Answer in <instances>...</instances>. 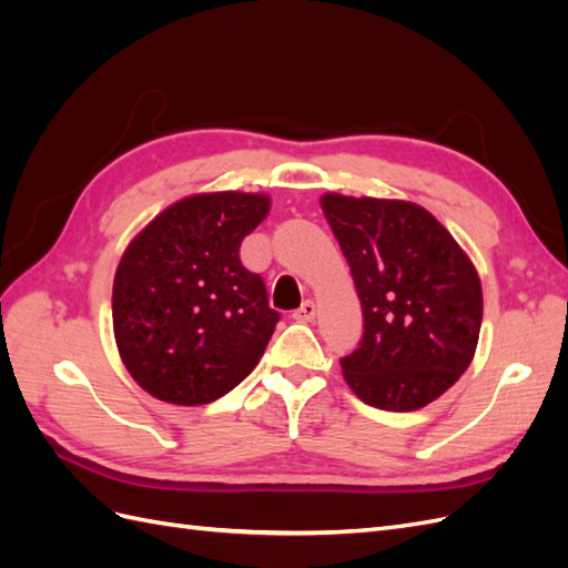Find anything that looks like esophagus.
<instances>
[{
    "instance_id": "obj_1",
    "label": "esophagus",
    "mask_w": 568,
    "mask_h": 568,
    "mask_svg": "<svg viewBox=\"0 0 568 568\" xmlns=\"http://www.w3.org/2000/svg\"><path fill=\"white\" fill-rule=\"evenodd\" d=\"M315 311H317L315 303H313V301H305V303L298 307V311H294V315H291V317H294L296 322H311V320L315 317Z\"/></svg>"
}]
</instances>
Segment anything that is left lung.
<instances>
[{"label":"left lung","instance_id":"1","mask_svg":"<svg viewBox=\"0 0 568 568\" xmlns=\"http://www.w3.org/2000/svg\"><path fill=\"white\" fill-rule=\"evenodd\" d=\"M320 203L365 320L359 348L341 359L343 379L379 409L434 403L476 353L484 291L469 255L412 201L329 192Z\"/></svg>","mask_w":568,"mask_h":568}]
</instances>
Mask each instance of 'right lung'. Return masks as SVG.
<instances>
[{
    "mask_svg": "<svg viewBox=\"0 0 568 568\" xmlns=\"http://www.w3.org/2000/svg\"><path fill=\"white\" fill-rule=\"evenodd\" d=\"M267 194L211 192L168 205L136 234L113 280L115 346L153 398L205 405L242 384L280 322L239 246Z\"/></svg>",
    "mask_w": 568,
    "mask_h": 568,
    "instance_id": "obj_1",
    "label": "right lung"
}]
</instances>
